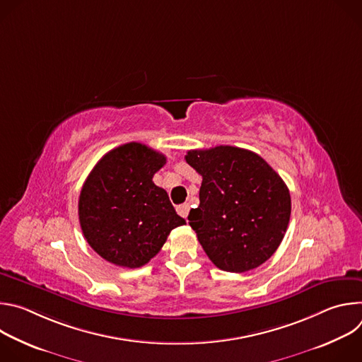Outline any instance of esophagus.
<instances>
[{
	"label": "esophagus",
	"instance_id": "obj_1",
	"mask_svg": "<svg viewBox=\"0 0 362 362\" xmlns=\"http://www.w3.org/2000/svg\"><path fill=\"white\" fill-rule=\"evenodd\" d=\"M176 211H177V214L182 216V218H187V215H189V204L187 203H183V204H179L177 208H176Z\"/></svg>",
	"mask_w": 362,
	"mask_h": 362
}]
</instances>
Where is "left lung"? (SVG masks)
<instances>
[{
    "instance_id": "8db88e82",
    "label": "left lung",
    "mask_w": 362,
    "mask_h": 362,
    "mask_svg": "<svg viewBox=\"0 0 362 362\" xmlns=\"http://www.w3.org/2000/svg\"><path fill=\"white\" fill-rule=\"evenodd\" d=\"M185 159L202 176L200 203L187 219L209 259L236 274L267 262L291 218L281 176L259 154L233 146L189 150Z\"/></svg>"
}]
</instances>
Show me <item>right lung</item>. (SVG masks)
Returning a JSON list of instances; mask_svg holds the SVG:
<instances>
[{"label": "right lung", "mask_w": 362, "mask_h": 362, "mask_svg": "<svg viewBox=\"0 0 362 362\" xmlns=\"http://www.w3.org/2000/svg\"><path fill=\"white\" fill-rule=\"evenodd\" d=\"M165 154L126 143L103 156L86 179L78 221L87 243L110 264L140 268L156 256L172 229L186 223L153 176Z\"/></svg>", "instance_id": "right-lung-1"}]
</instances>
